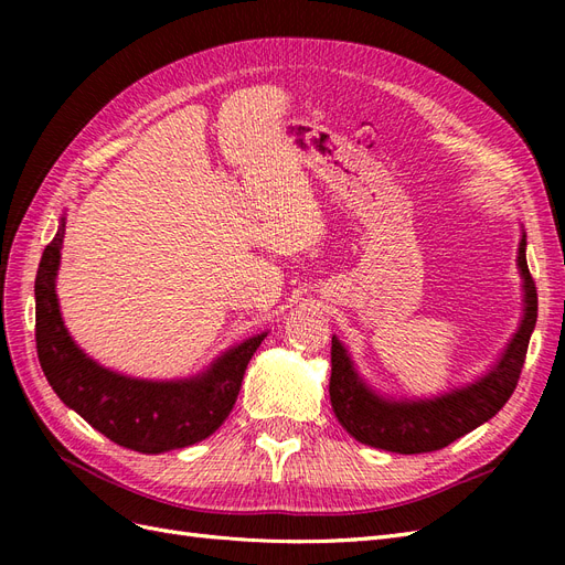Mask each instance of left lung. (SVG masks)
Returning <instances> with one entry per match:
<instances>
[{
	"label": "left lung",
	"mask_w": 565,
	"mask_h": 565,
	"mask_svg": "<svg viewBox=\"0 0 565 565\" xmlns=\"http://www.w3.org/2000/svg\"><path fill=\"white\" fill-rule=\"evenodd\" d=\"M516 262L523 278V320L498 365L469 386L426 401L384 398L358 377L351 355L332 337L330 403L339 424L355 440L401 455L434 452L500 413L519 384L537 320V289L525 262V233L521 235Z\"/></svg>",
	"instance_id": "obj_1"
}]
</instances>
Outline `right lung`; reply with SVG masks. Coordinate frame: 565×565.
Returning a JSON list of instances; mask_svg holds the SVG:
<instances>
[{
  "label": "right lung",
  "instance_id": "add662e5",
  "mask_svg": "<svg viewBox=\"0 0 565 565\" xmlns=\"http://www.w3.org/2000/svg\"><path fill=\"white\" fill-rule=\"evenodd\" d=\"M63 235L65 218L46 245L35 278L38 355L56 396L96 431L136 452L158 455L212 436L231 415L247 363L266 332L228 349L191 380H134L98 365L75 344L61 318L56 276Z\"/></svg>",
  "mask_w": 565,
  "mask_h": 565
}]
</instances>
